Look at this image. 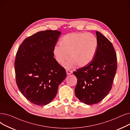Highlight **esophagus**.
Segmentation results:
<instances>
[{
    "label": "esophagus",
    "instance_id": "esophagus-1",
    "mask_svg": "<svg viewBox=\"0 0 130 130\" xmlns=\"http://www.w3.org/2000/svg\"><path fill=\"white\" fill-rule=\"evenodd\" d=\"M66 71V73H67V75L71 74L72 73V71H70V70H67Z\"/></svg>",
    "mask_w": 130,
    "mask_h": 130
}]
</instances>
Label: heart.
Listing matches in <instances>:
<instances>
[{"mask_svg": "<svg viewBox=\"0 0 130 130\" xmlns=\"http://www.w3.org/2000/svg\"><path fill=\"white\" fill-rule=\"evenodd\" d=\"M58 44L53 50L56 61L63 64L69 57L64 66L72 69L75 65L84 67L91 63L97 51L98 40L91 33H71L61 37Z\"/></svg>", "mask_w": 130, "mask_h": 130, "instance_id": "heart-1", "label": "heart"}]
</instances>
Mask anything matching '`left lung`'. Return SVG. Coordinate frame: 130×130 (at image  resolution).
<instances>
[{
	"label": "left lung",
	"instance_id": "8db88e82",
	"mask_svg": "<svg viewBox=\"0 0 130 130\" xmlns=\"http://www.w3.org/2000/svg\"><path fill=\"white\" fill-rule=\"evenodd\" d=\"M97 51L92 61L73 72L77 78L76 97L87 105L99 103L109 93L117 70V57L111 42L98 31Z\"/></svg>",
	"mask_w": 130,
	"mask_h": 130
}]
</instances>
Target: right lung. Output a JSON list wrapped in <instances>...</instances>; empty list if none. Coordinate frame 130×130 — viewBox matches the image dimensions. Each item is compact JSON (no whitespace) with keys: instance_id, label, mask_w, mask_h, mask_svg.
I'll use <instances>...</instances> for the list:
<instances>
[{"instance_id":"right-lung-1","label":"right lung","mask_w":130,"mask_h":130,"mask_svg":"<svg viewBox=\"0 0 130 130\" xmlns=\"http://www.w3.org/2000/svg\"><path fill=\"white\" fill-rule=\"evenodd\" d=\"M61 32H38L26 38L17 52L15 71L21 93L33 104H49L66 77L65 70L54 58L53 50Z\"/></svg>"}]
</instances>
